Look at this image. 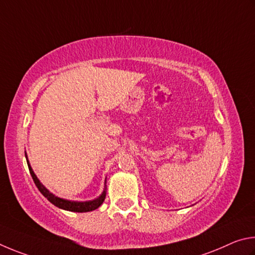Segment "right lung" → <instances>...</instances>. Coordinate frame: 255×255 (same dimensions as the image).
Masks as SVG:
<instances>
[{
    "label": "right lung",
    "mask_w": 255,
    "mask_h": 255,
    "mask_svg": "<svg viewBox=\"0 0 255 255\" xmlns=\"http://www.w3.org/2000/svg\"><path fill=\"white\" fill-rule=\"evenodd\" d=\"M25 158H26V162H28V167H29V170H30V173H31V177H32L34 184H35V186L38 187L39 191L49 200V202L55 205V206H57L58 208L65 209V211H69V212L86 213V212L95 211V209L100 207L101 205L103 204V202H104V199L106 197V180H105L104 190H103V193L95 199L87 200V202H76V200L64 199V198L58 197V196L50 193V191H49L46 188V187H44L41 184V182H40V180L38 179V177L35 176V173L33 172L32 168H31V166H30V162L28 160V155H26V153H25Z\"/></svg>",
    "instance_id": "add662e5"
}]
</instances>
